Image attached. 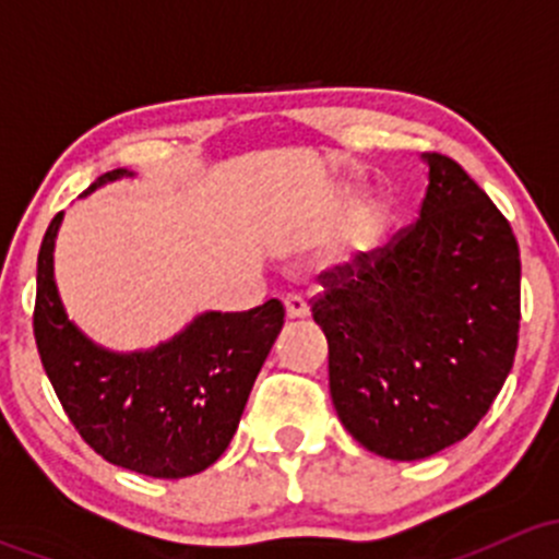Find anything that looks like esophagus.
Instances as JSON below:
<instances>
[{"instance_id": "esophagus-1", "label": "esophagus", "mask_w": 559, "mask_h": 559, "mask_svg": "<svg viewBox=\"0 0 559 559\" xmlns=\"http://www.w3.org/2000/svg\"><path fill=\"white\" fill-rule=\"evenodd\" d=\"M284 308H286V316H289V319H306V316L311 313V308H308V302L302 300L300 295L286 297Z\"/></svg>"}]
</instances>
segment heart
Listing matches in <instances>:
<instances>
[{
  "instance_id": "heart-1",
  "label": "heart",
  "mask_w": 559,
  "mask_h": 559,
  "mask_svg": "<svg viewBox=\"0 0 559 559\" xmlns=\"http://www.w3.org/2000/svg\"><path fill=\"white\" fill-rule=\"evenodd\" d=\"M389 222H392V207L386 200H373L354 216L348 227L346 243L354 253H373L386 240Z\"/></svg>"
}]
</instances>
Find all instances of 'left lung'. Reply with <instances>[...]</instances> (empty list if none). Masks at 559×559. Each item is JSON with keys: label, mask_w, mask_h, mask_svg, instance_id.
<instances>
[{"label": "left lung", "mask_w": 559, "mask_h": 559, "mask_svg": "<svg viewBox=\"0 0 559 559\" xmlns=\"http://www.w3.org/2000/svg\"><path fill=\"white\" fill-rule=\"evenodd\" d=\"M419 218L384 248L319 275L313 321L348 432L386 460H425L471 436L520 341V246L454 159L425 154Z\"/></svg>", "instance_id": "left-lung-1"}]
</instances>
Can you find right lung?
<instances>
[{
    "label": "right lung",
    "mask_w": 559,
    "mask_h": 559,
    "mask_svg": "<svg viewBox=\"0 0 559 559\" xmlns=\"http://www.w3.org/2000/svg\"><path fill=\"white\" fill-rule=\"evenodd\" d=\"M123 175L132 173H105L88 191ZM59 224L56 213L39 246L35 341L70 421L99 456L143 476L186 478L211 467L238 430L284 326V306L267 300L243 313L207 311L151 352H107L67 319L59 300Z\"/></svg>",
    "instance_id": "1"
}]
</instances>
